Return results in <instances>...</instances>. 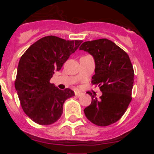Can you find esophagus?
Instances as JSON below:
<instances>
[{
    "mask_svg": "<svg viewBox=\"0 0 154 154\" xmlns=\"http://www.w3.org/2000/svg\"><path fill=\"white\" fill-rule=\"evenodd\" d=\"M82 92H79V91H75V96H81L82 95Z\"/></svg>",
    "mask_w": 154,
    "mask_h": 154,
    "instance_id": "obj_1",
    "label": "esophagus"
}]
</instances>
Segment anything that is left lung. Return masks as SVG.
Instances as JSON below:
<instances>
[{
  "instance_id": "8db88e82",
  "label": "left lung",
  "mask_w": 154,
  "mask_h": 154,
  "mask_svg": "<svg viewBox=\"0 0 154 154\" xmlns=\"http://www.w3.org/2000/svg\"><path fill=\"white\" fill-rule=\"evenodd\" d=\"M79 49L93 57L96 68L92 83L103 93L97 99L88 92L92 103L84 109L85 116L97 126L112 124L123 116L132 100L134 71L130 57L106 38L85 42Z\"/></svg>"
}]
</instances>
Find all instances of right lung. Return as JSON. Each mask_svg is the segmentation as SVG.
I'll use <instances>...</instances> for the list:
<instances>
[{
    "label": "right lung",
    "mask_w": 154,
    "mask_h": 154,
    "mask_svg": "<svg viewBox=\"0 0 154 154\" xmlns=\"http://www.w3.org/2000/svg\"><path fill=\"white\" fill-rule=\"evenodd\" d=\"M82 42L46 36L21 57L14 85L24 112L35 123L45 126L55 123L63 112L65 100L75 96L72 89L61 90L50 79Z\"/></svg>",
    "instance_id": "add662e5"
}]
</instances>
